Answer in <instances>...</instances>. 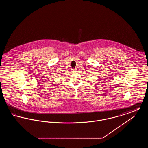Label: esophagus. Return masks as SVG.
Returning a JSON list of instances; mask_svg holds the SVG:
<instances>
[{"label": "esophagus", "mask_w": 148, "mask_h": 148, "mask_svg": "<svg viewBox=\"0 0 148 148\" xmlns=\"http://www.w3.org/2000/svg\"><path fill=\"white\" fill-rule=\"evenodd\" d=\"M77 69H72V71L73 72V73H75V72H77Z\"/></svg>", "instance_id": "1"}]
</instances>
